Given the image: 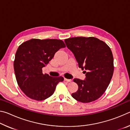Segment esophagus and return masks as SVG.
Masks as SVG:
<instances>
[{"mask_svg":"<svg viewBox=\"0 0 130 130\" xmlns=\"http://www.w3.org/2000/svg\"><path fill=\"white\" fill-rule=\"evenodd\" d=\"M64 80L65 81H67V82H71L72 81V80L71 79H67V78H64Z\"/></svg>","mask_w":130,"mask_h":130,"instance_id":"esophagus-1","label":"esophagus"}]
</instances>
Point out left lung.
Wrapping results in <instances>:
<instances>
[{
    "mask_svg": "<svg viewBox=\"0 0 130 130\" xmlns=\"http://www.w3.org/2000/svg\"><path fill=\"white\" fill-rule=\"evenodd\" d=\"M67 47L73 53L78 67L85 74V80L74 78L78 90L72 96L81 103L98 99L106 91L113 73L111 50L104 42L94 37H73L65 39Z\"/></svg>",
    "mask_w": 130,
    "mask_h": 130,
    "instance_id": "left-lung-1",
    "label": "left lung"
}]
</instances>
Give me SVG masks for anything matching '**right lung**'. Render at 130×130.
<instances>
[{
	"instance_id": "right-lung-1",
	"label": "right lung",
	"mask_w": 130,
	"mask_h": 130,
	"mask_svg": "<svg viewBox=\"0 0 130 130\" xmlns=\"http://www.w3.org/2000/svg\"><path fill=\"white\" fill-rule=\"evenodd\" d=\"M65 47L60 39H31L18 48L14 68L19 88L26 96L37 101L45 100L54 93L62 77L43 74L45 67L61 48Z\"/></svg>"
}]
</instances>
